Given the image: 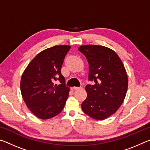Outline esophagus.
Instances as JSON below:
<instances>
[{"instance_id":"34e87169","label":"esophagus","mask_w":150,"mask_h":150,"mask_svg":"<svg viewBox=\"0 0 150 150\" xmlns=\"http://www.w3.org/2000/svg\"><path fill=\"white\" fill-rule=\"evenodd\" d=\"M83 87H74L72 88L73 90H80V89H82Z\"/></svg>"}]
</instances>
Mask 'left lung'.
<instances>
[{
  "label": "left lung",
  "instance_id": "obj_1",
  "mask_svg": "<svg viewBox=\"0 0 150 150\" xmlns=\"http://www.w3.org/2000/svg\"><path fill=\"white\" fill-rule=\"evenodd\" d=\"M88 63L87 98L81 104L83 111L96 120H102L116 112L125 98L128 76L116 53L102 45H85L79 47Z\"/></svg>",
  "mask_w": 150,
  "mask_h": 150
}]
</instances>
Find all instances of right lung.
<instances>
[{
	"label": "right lung",
	"instance_id": "obj_1",
	"mask_svg": "<svg viewBox=\"0 0 150 150\" xmlns=\"http://www.w3.org/2000/svg\"><path fill=\"white\" fill-rule=\"evenodd\" d=\"M70 45H55L39 53L22 73L20 90L30 110L42 120L57 116L64 108L69 88L61 73ZM60 81V84H54Z\"/></svg>",
	"mask_w": 150,
	"mask_h": 150
}]
</instances>
